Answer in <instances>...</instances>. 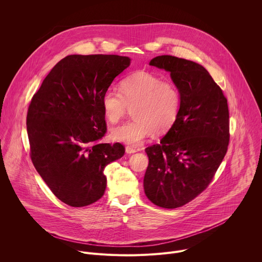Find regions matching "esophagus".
I'll return each mask as SVG.
<instances>
[{
    "instance_id": "1",
    "label": "esophagus",
    "mask_w": 262,
    "mask_h": 262,
    "mask_svg": "<svg viewBox=\"0 0 262 262\" xmlns=\"http://www.w3.org/2000/svg\"><path fill=\"white\" fill-rule=\"evenodd\" d=\"M125 152H126L127 155H132V154L137 152V150H136V149L129 147V146H126V147H125Z\"/></svg>"
}]
</instances>
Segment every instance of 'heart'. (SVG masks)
Segmentation results:
<instances>
[{
    "label": "heart",
    "instance_id": "1",
    "mask_svg": "<svg viewBox=\"0 0 262 262\" xmlns=\"http://www.w3.org/2000/svg\"><path fill=\"white\" fill-rule=\"evenodd\" d=\"M101 108L110 123H118L133 107L134 119L112 129L113 140L139 146L145 138L168 132L181 107L178 87L150 72H136L120 83V91L107 88L101 95Z\"/></svg>",
    "mask_w": 262,
    "mask_h": 262
}]
</instances>
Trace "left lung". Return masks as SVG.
<instances>
[{"label":"left lung","instance_id":"obj_1","mask_svg":"<svg viewBox=\"0 0 262 262\" xmlns=\"http://www.w3.org/2000/svg\"><path fill=\"white\" fill-rule=\"evenodd\" d=\"M149 65L170 72L181 107L161 143L145 149L149 164L144 191L154 204L177 208L207 188L227 152L228 103L209 72L196 62L164 55Z\"/></svg>","mask_w":262,"mask_h":262}]
</instances>
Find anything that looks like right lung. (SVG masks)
Instances as JSON below:
<instances>
[{
	"label": "right lung",
	"mask_w": 262,
	"mask_h": 262,
	"mask_svg": "<svg viewBox=\"0 0 262 262\" xmlns=\"http://www.w3.org/2000/svg\"><path fill=\"white\" fill-rule=\"evenodd\" d=\"M130 64L117 55H69L43 80L29 105L32 163L54 195L72 207L99 200L104 168L123 157L120 143H99L106 133L101 95Z\"/></svg>",
	"instance_id": "1"
}]
</instances>
